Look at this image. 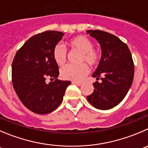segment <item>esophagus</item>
Returning <instances> with one entry per match:
<instances>
[{"label": "esophagus", "instance_id": "34e87169", "mask_svg": "<svg viewBox=\"0 0 148 148\" xmlns=\"http://www.w3.org/2000/svg\"><path fill=\"white\" fill-rule=\"evenodd\" d=\"M72 84H75V85H77V86H79L82 85V83L78 82V81H72Z\"/></svg>", "mask_w": 148, "mask_h": 148}]
</instances>
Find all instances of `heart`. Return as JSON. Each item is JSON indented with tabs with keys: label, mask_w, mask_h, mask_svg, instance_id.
Instances as JSON below:
<instances>
[{
	"label": "heart",
	"mask_w": 148,
	"mask_h": 148,
	"mask_svg": "<svg viewBox=\"0 0 148 148\" xmlns=\"http://www.w3.org/2000/svg\"><path fill=\"white\" fill-rule=\"evenodd\" d=\"M70 45L73 49L81 52V62H86L91 66H96L100 60V54L98 50L94 49L93 42L88 38L78 36L70 40ZM53 57L59 65H63L67 58V51L62 43L55 45L53 50ZM89 73V68L86 64L79 65L67 64L60 70L61 77L64 80L81 81Z\"/></svg>",
	"instance_id": "heart-1"
}]
</instances>
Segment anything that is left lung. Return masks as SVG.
Instances as JSON below:
<instances>
[{"label":"left lung","mask_w":148,"mask_h":148,"mask_svg":"<svg viewBox=\"0 0 148 148\" xmlns=\"http://www.w3.org/2000/svg\"><path fill=\"white\" fill-rule=\"evenodd\" d=\"M102 49V57L92 76L101 82L93 84L94 91L86 98L99 110H109L126 97L133 82L134 64L129 47L114 35L102 30H87Z\"/></svg>","instance_id":"1"}]
</instances>
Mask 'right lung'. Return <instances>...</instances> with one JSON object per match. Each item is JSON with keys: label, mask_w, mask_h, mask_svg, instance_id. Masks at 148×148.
Wrapping results in <instances>:
<instances>
[{"label": "right lung", "mask_w": 148, "mask_h": 148, "mask_svg": "<svg viewBox=\"0 0 148 148\" xmlns=\"http://www.w3.org/2000/svg\"><path fill=\"white\" fill-rule=\"evenodd\" d=\"M64 33L45 31L28 39L17 51L12 62V84L24 105L37 114H47L62 103L68 81H60L59 67L53 57L56 44ZM51 77L54 82L46 84Z\"/></svg>", "instance_id": "right-lung-1"}]
</instances>
